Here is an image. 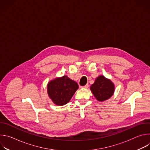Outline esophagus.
Listing matches in <instances>:
<instances>
[{"label":"esophagus","instance_id":"1","mask_svg":"<svg viewBox=\"0 0 150 150\" xmlns=\"http://www.w3.org/2000/svg\"><path fill=\"white\" fill-rule=\"evenodd\" d=\"M82 88H85V89L88 88V84H86V85H85V86H83V87H82Z\"/></svg>","mask_w":150,"mask_h":150}]
</instances>
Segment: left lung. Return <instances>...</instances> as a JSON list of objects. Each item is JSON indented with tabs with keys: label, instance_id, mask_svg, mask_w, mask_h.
<instances>
[{
	"label": "left lung",
	"instance_id": "obj_1",
	"mask_svg": "<svg viewBox=\"0 0 150 150\" xmlns=\"http://www.w3.org/2000/svg\"><path fill=\"white\" fill-rule=\"evenodd\" d=\"M90 90L97 100L100 102L109 99L114 94L115 87L113 82L103 75L96 78L94 83L90 87Z\"/></svg>",
	"mask_w": 150,
	"mask_h": 150
}]
</instances>
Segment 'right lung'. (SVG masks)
<instances>
[{"label":"right lung","mask_w":150,"mask_h":150,"mask_svg":"<svg viewBox=\"0 0 150 150\" xmlns=\"http://www.w3.org/2000/svg\"><path fill=\"white\" fill-rule=\"evenodd\" d=\"M47 88L52 102L57 105H64L71 100L79 87L75 81L64 75L50 81Z\"/></svg>","instance_id":"right-lung-1"}]
</instances>
